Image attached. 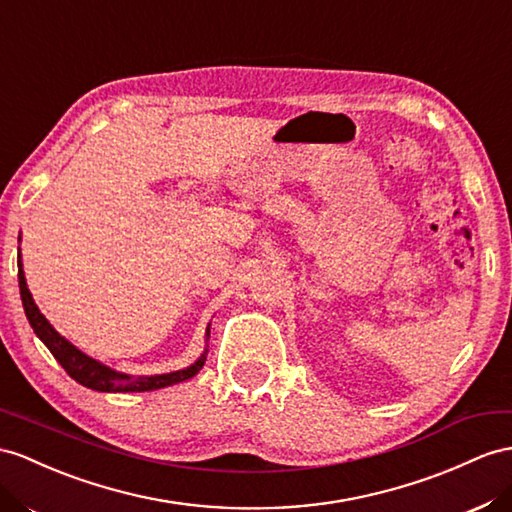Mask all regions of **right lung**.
I'll return each mask as SVG.
<instances>
[{
	"mask_svg": "<svg viewBox=\"0 0 512 512\" xmlns=\"http://www.w3.org/2000/svg\"><path fill=\"white\" fill-rule=\"evenodd\" d=\"M21 240V238H19ZM17 266H19V292H21V303L25 309V316L30 320V326L34 329L36 337L49 348L51 355L56 357V361L62 365L67 374L77 381L80 385L95 389V391H106V393H127V391H153V389H162L188 381L196 372H199L205 359H207V346L203 350V355L196 359L192 365L177 372H168V374H153V376H129L123 372H116L108 365H103L101 361L88 357L86 352L80 348H75L67 337H62L54 326L49 324V320L43 316L41 309L36 307L34 298L28 290V283H25V272H23V261H21V248L17 253ZM209 326L205 331V344L209 339Z\"/></svg>",
	"mask_w": 512,
	"mask_h": 512,
	"instance_id": "right-lung-1",
	"label": "right lung"
}]
</instances>
